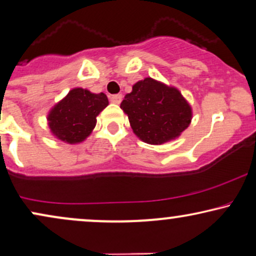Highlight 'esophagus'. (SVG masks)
Instances as JSON below:
<instances>
[{"label": "esophagus", "instance_id": "34e87169", "mask_svg": "<svg viewBox=\"0 0 256 256\" xmlns=\"http://www.w3.org/2000/svg\"><path fill=\"white\" fill-rule=\"evenodd\" d=\"M110 100H111V102H113V104H120L122 100V94H114L112 96L111 98H110Z\"/></svg>", "mask_w": 256, "mask_h": 256}]
</instances>
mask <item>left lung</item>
Listing matches in <instances>:
<instances>
[{
  "mask_svg": "<svg viewBox=\"0 0 256 256\" xmlns=\"http://www.w3.org/2000/svg\"><path fill=\"white\" fill-rule=\"evenodd\" d=\"M120 108L128 114L134 134L151 145L178 138L192 119V106L182 93L152 78L136 82Z\"/></svg>",
  "mask_w": 256,
  "mask_h": 256,
  "instance_id": "left-lung-1",
  "label": "left lung"
}]
</instances>
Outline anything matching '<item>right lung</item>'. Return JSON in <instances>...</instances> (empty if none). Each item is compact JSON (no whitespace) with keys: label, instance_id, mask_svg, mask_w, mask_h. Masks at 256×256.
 <instances>
[{"label":"right lung","instance_id":"add662e5","mask_svg":"<svg viewBox=\"0 0 256 256\" xmlns=\"http://www.w3.org/2000/svg\"><path fill=\"white\" fill-rule=\"evenodd\" d=\"M108 105L104 93L76 87L48 112L50 134L67 144L82 143L96 128V117Z\"/></svg>","mask_w":256,"mask_h":256}]
</instances>
